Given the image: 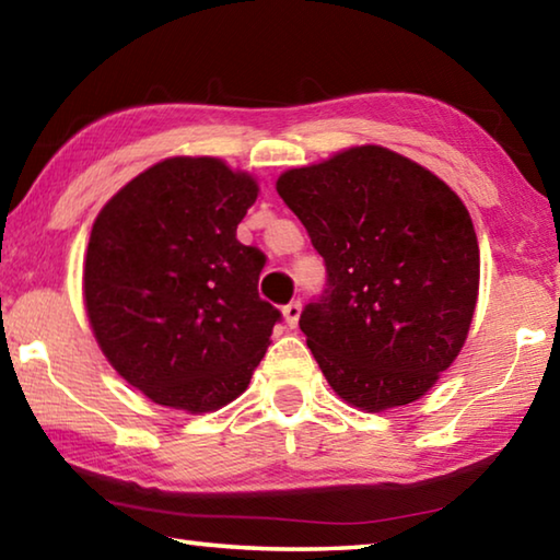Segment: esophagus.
<instances>
[{"label":"esophagus","instance_id":"34e87169","mask_svg":"<svg viewBox=\"0 0 560 560\" xmlns=\"http://www.w3.org/2000/svg\"><path fill=\"white\" fill-rule=\"evenodd\" d=\"M299 316H301V301H291L283 306V320H287V326L296 328Z\"/></svg>","mask_w":560,"mask_h":560}]
</instances>
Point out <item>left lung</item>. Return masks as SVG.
<instances>
[{
	"label": "left lung",
	"mask_w": 560,
	"mask_h": 560,
	"mask_svg": "<svg viewBox=\"0 0 560 560\" xmlns=\"http://www.w3.org/2000/svg\"><path fill=\"white\" fill-rule=\"evenodd\" d=\"M277 192L326 264L299 326L330 387L371 412L422 397L459 355L477 306L467 207L381 145L289 170Z\"/></svg>",
	"instance_id": "obj_1"
}]
</instances>
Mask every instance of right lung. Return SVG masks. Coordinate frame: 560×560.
I'll return each instance as SVG.
<instances>
[{
	"label": "right lung",
	"mask_w": 560,
	"mask_h": 560,
	"mask_svg": "<svg viewBox=\"0 0 560 560\" xmlns=\"http://www.w3.org/2000/svg\"><path fill=\"white\" fill-rule=\"evenodd\" d=\"M257 183L214 158H170L103 207L83 293L110 365L158 405L240 397L281 311L259 299L264 252L236 240Z\"/></svg>",
	"instance_id": "add662e5"
}]
</instances>
